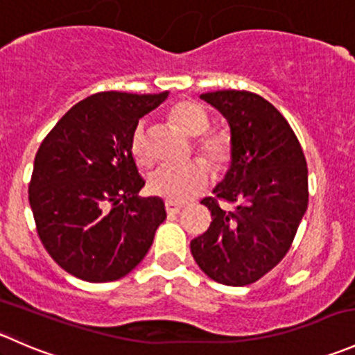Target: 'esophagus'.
<instances>
[{"mask_svg": "<svg viewBox=\"0 0 355 355\" xmlns=\"http://www.w3.org/2000/svg\"><path fill=\"white\" fill-rule=\"evenodd\" d=\"M182 207H184L182 204L170 202V200H166V202H164V209H166L168 214H178V213H180Z\"/></svg>", "mask_w": 355, "mask_h": 355, "instance_id": "1", "label": "esophagus"}]
</instances>
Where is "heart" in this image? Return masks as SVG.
Instances as JSON below:
<instances>
[{"mask_svg": "<svg viewBox=\"0 0 355 355\" xmlns=\"http://www.w3.org/2000/svg\"><path fill=\"white\" fill-rule=\"evenodd\" d=\"M168 120L185 135L196 139V151L216 171H223L234 159V141L227 130H207L209 116L194 101H180L168 111ZM130 153L139 166L151 164L148 149L146 123L139 121L130 135ZM202 159H194L184 166H161L149 177L151 194L170 202H185L196 198L209 184V166Z\"/></svg>", "mask_w": 355, "mask_h": 355, "instance_id": "heart-1", "label": "heart"}]
</instances>
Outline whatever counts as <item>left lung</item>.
Masks as SVG:
<instances>
[{
  "label": "left lung",
  "mask_w": 355,
  "mask_h": 355,
  "mask_svg": "<svg viewBox=\"0 0 355 355\" xmlns=\"http://www.w3.org/2000/svg\"><path fill=\"white\" fill-rule=\"evenodd\" d=\"M200 99L227 118L234 159L214 187L216 198L200 200L213 221L191 252L211 280L244 287L288 252L307 209V163L288 121L261 96L230 89ZM218 198L234 209L223 210Z\"/></svg>",
  "instance_id": "8db88e82"
}]
</instances>
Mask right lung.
I'll return each instance as SVG.
<instances>
[{"label": "right lung", "mask_w": 355, "mask_h": 355, "mask_svg": "<svg viewBox=\"0 0 355 355\" xmlns=\"http://www.w3.org/2000/svg\"><path fill=\"white\" fill-rule=\"evenodd\" d=\"M161 94L98 92L46 135L34 159L28 202L49 256L73 277L105 284L130 273L166 218L159 198H139L144 178L130 153L139 118Z\"/></svg>", "instance_id": "add662e5"}]
</instances>
